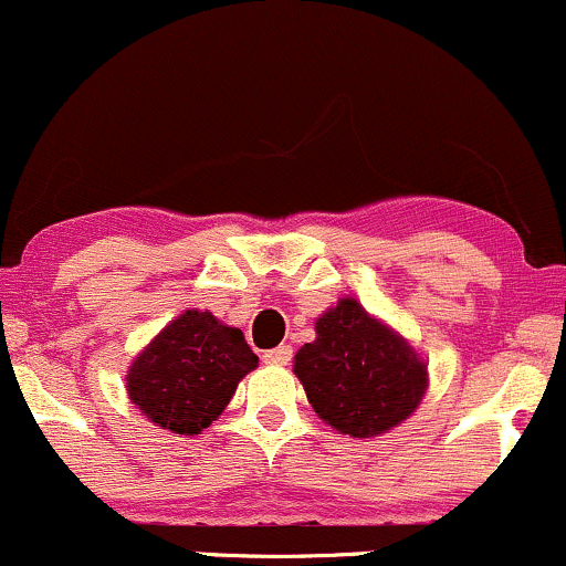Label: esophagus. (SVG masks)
<instances>
[{
	"label": "esophagus",
	"mask_w": 566,
	"mask_h": 566,
	"mask_svg": "<svg viewBox=\"0 0 566 566\" xmlns=\"http://www.w3.org/2000/svg\"><path fill=\"white\" fill-rule=\"evenodd\" d=\"M291 357H294V348L291 346H277L262 354V359L268 361V365H289Z\"/></svg>",
	"instance_id": "esophagus-1"
}]
</instances>
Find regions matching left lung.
Here are the masks:
<instances>
[{"mask_svg": "<svg viewBox=\"0 0 566 566\" xmlns=\"http://www.w3.org/2000/svg\"><path fill=\"white\" fill-rule=\"evenodd\" d=\"M317 338L294 357L312 409L352 438L399 428L428 394V361L386 319L344 296L315 323Z\"/></svg>", "mask_w": 566, "mask_h": 566, "instance_id": "8db88e82", "label": "left lung"}]
</instances>
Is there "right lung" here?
<instances>
[{"label": "right lung", "instance_id": "add662e5", "mask_svg": "<svg viewBox=\"0 0 566 566\" xmlns=\"http://www.w3.org/2000/svg\"><path fill=\"white\" fill-rule=\"evenodd\" d=\"M260 365L239 327L212 312L186 310L146 344L125 375L134 407L157 428L199 436Z\"/></svg>", "mask_w": 566, "mask_h": 566}]
</instances>
